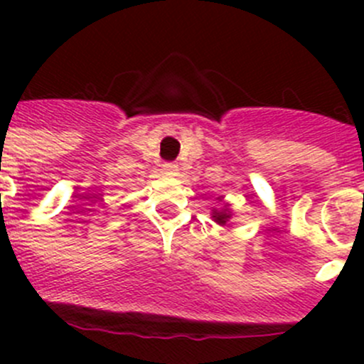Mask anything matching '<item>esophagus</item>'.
Returning a JSON list of instances; mask_svg holds the SVG:
<instances>
[{"instance_id": "34e87169", "label": "esophagus", "mask_w": 364, "mask_h": 364, "mask_svg": "<svg viewBox=\"0 0 364 364\" xmlns=\"http://www.w3.org/2000/svg\"><path fill=\"white\" fill-rule=\"evenodd\" d=\"M164 172L167 176H178V172H179V167L176 164H164Z\"/></svg>"}]
</instances>
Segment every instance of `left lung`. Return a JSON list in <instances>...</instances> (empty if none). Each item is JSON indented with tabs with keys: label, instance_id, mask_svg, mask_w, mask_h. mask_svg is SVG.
Instances as JSON below:
<instances>
[{
	"label": "left lung",
	"instance_id": "1",
	"mask_svg": "<svg viewBox=\"0 0 364 364\" xmlns=\"http://www.w3.org/2000/svg\"><path fill=\"white\" fill-rule=\"evenodd\" d=\"M220 203H223V197H218ZM211 218L215 220L218 225H227V223L230 222V218H232V209H230V204L223 203V208L222 209H211Z\"/></svg>",
	"mask_w": 364,
	"mask_h": 364
}]
</instances>
